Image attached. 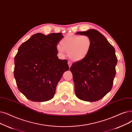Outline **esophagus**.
Wrapping results in <instances>:
<instances>
[{
	"label": "esophagus",
	"mask_w": 132,
	"mask_h": 132,
	"mask_svg": "<svg viewBox=\"0 0 132 132\" xmlns=\"http://www.w3.org/2000/svg\"><path fill=\"white\" fill-rule=\"evenodd\" d=\"M68 66H69V67L70 68L72 65V62L71 61H68Z\"/></svg>",
	"instance_id": "1"
}]
</instances>
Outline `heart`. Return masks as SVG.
Returning a JSON list of instances; mask_svg holds the SVG:
<instances>
[{
  "instance_id": "1",
  "label": "heart",
  "mask_w": 132,
  "mask_h": 132,
  "mask_svg": "<svg viewBox=\"0 0 132 132\" xmlns=\"http://www.w3.org/2000/svg\"><path fill=\"white\" fill-rule=\"evenodd\" d=\"M60 45L56 46L58 54L63 57L65 52L73 61H80L88 55L92 46V40L87 35L74 33L67 34L60 41Z\"/></svg>"
}]
</instances>
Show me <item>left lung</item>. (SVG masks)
<instances>
[{"label": "left lung", "instance_id": "8db88e82", "mask_svg": "<svg viewBox=\"0 0 132 132\" xmlns=\"http://www.w3.org/2000/svg\"><path fill=\"white\" fill-rule=\"evenodd\" d=\"M77 34L90 37L92 46L86 58L73 63L70 68L75 93L81 100L98 101L112 88L118 62L115 49L105 37L96 30Z\"/></svg>", "mask_w": 132, "mask_h": 132}]
</instances>
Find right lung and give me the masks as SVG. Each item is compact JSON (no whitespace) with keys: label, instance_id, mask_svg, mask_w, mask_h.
<instances>
[{"label":"right lung","instance_id":"1","mask_svg":"<svg viewBox=\"0 0 132 132\" xmlns=\"http://www.w3.org/2000/svg\"><path fill=\"white\" fill-rule=\"evenodd\" d=\"M62 33H38L22 43L14 57V76L18 89L32 101L52 99L62 74L69 70L67 60L58 58L56 46Z\"/></svg>","mask_w":132,"mask_h":132}]
</instances>
